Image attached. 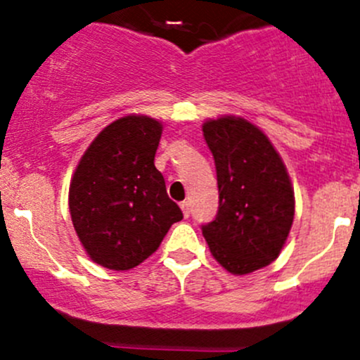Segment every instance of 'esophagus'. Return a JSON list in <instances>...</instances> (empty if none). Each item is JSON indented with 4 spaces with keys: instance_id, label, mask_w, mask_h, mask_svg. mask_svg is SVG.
Instances as JSON below:
<instances>
[{
    "instance_id": "esophagus-1",
    "label": "esophagus",
    "mask_w": 360,
    "mask_h": 360,
    "mask_svg": "<svg viewBox=\"0 0 360 360\" xmlns=\"http://www.w3.org/2000/svg\"><path fill=\"white\" fill-rule=\"evenodd\" d=\"M181 210H183L184 217L190 216V212H191V210H190V203H188V202H183V203H181Z\"/></svg>"
}]
</instances>
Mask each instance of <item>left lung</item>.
I'll list each match as a JSON object with an SVG mask.
<instances>
[{"instance_id":"1","label":"left lung","mask_w":360,"mask_h":360,"mask_svg":"<svg viewBox=\"0 0 360 360\" xmlns=\"http://www.w3.org/2000/svg\"><path fill=\"white\" fill-rule=\"evenodd\" d=\"M203 137L216 163L219 207L202 233L217 263L245 275L277 259L291 231L294 191L281 155L256 125L209 120Z\"/></svg>"}]
</instances>
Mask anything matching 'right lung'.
<instances>
[{
    "label": "right lung",
    "mask_w": 360,
    "mask_h": 360,
    "mask_svg": "<svg viewBox=\"0 0 360 360\" xmlns=\"http://www.w3.org/2000/svg\"><path fill=\"white\" fill-rule=\"evenodd\" d=\"M160 137L157 120L123 116L101 130L76 167L69 212L79 242L101 266H137L183 219L155 167Z\"/></svg>",
    "instance_id": "1"
}]
</instances>
